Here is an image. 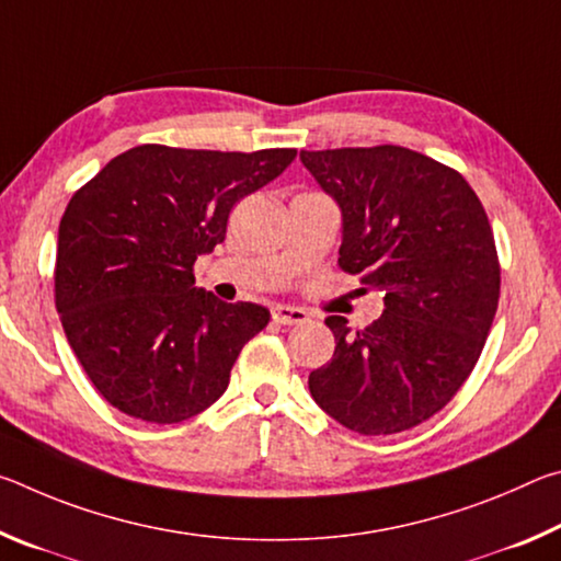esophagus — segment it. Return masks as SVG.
Listing matches in <instances>:
<instances>
[{
  "label": "esophagus",
  "instance_id": "1",
  "mask_svg": "<svg viewBox=\"0 0 561 561\" xmlns=\"http://www.w3.org/2000/svg\"><path fill=\"white\" fill-rule=\"evenodd\" d=\"M272 319L277 321V324H307L309 321V314L304 309H297V307H287V304H277V307L272 309Z\"/></svg>",
  "mask_w": 561,
  "mask_h": 561
}]
</instances>
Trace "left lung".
Wrapping results in <instances>:
<instances>
[{
	"mask_svg": "<svg viewBox=\"0 0 561 561\" xmlns=\"http://www.w3.org/2000/svg\"><path fill=\"white\" fill-rule=\"evenodd\" d=\"M299 158L341 210V270L383 291V314L366 329L327 319L336 348L309 374L311 398L360 435L413 428L458 393L495 319L488 215L460 173L401 146Z\"/></svg>",
	"mask_w": 561,
	"mask_h": 561,
	"instance_id": "obj_1",
	"label": "left lung"
}]
</instances>
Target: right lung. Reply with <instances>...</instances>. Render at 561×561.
<instances>
[{
	"label": "right lung",
	"mask_w": 561,
	"mask_h": 561,
	"mask_svg": "<svg viewBox=\"0 0 561 561\" xmlns=\"http://www.w3.org/2000/svg\"><path fill=\"white\" fill-rule=\"evenodd\" d=\"M294 156L138 146L73 193L59 225L56 311L83 371L121 413L180 423L225 393L270 311L195 287L193 264L225 240L234 203Z\"/></svg>",
	"instance_id": "obj_1"
}]
</instances>
